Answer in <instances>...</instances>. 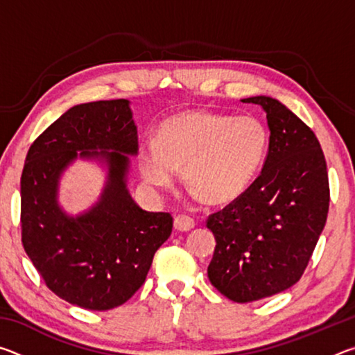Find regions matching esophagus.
<instances>
[{"label": "esophagus", "instance_id": "34e87169", "mask_svg": "<svg viewBox=\"0 0 355 355\" xmlns=\"http://www.w3.org/2000/svg\"><path fill=\"white\" fill-rule=\"evenodd\" d=\"M194 219L186 214H178L175 216V219H173V227H175V230L178 232H189L191 228H194Z\"/></svg>", "mask_w": 355, "mask_h": 355}]
</instances>
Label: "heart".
<instances>
[{"instance_id":"b5f03b06","label":"heart","mask_w":355,"mask_h":355,"mask_svg":"<svg viewBox=\"0 0 355 355\" xmlns=\"http://www.w3.org/2000/svg\"><path fill=\"white\" fill-rule=\"evenodd\" d=\"M268 139V130L254 116L184 111L159 125L156 142L142 144L141 172L147 183L167 186L183 167L186 188L209 205H220L248 189Z\"/></svg>"}]
</instances>
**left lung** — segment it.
<instances>
[{
  "instance_id": "8db88e82",
  "label": "left lung",
  "mask_w": 355,
  "mask_h": 355,
  "mask_svg": "<svg viewBox=\"0 0 355 355\" xmlns=\"http://www.w3.org/2000/svg\"><path fill=\"white\" fill-rule=\"evenodd\" d=\"M266 112L269 150L254 183L208 216L216 239L208 279L233 302L274 296L302 277L326 225L329 177L320 141L279 100H241Z\"/></svg>"
}]
</instances>
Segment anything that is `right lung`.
Masks as SVG:
<instances>
[{
  "label": "right lung",
  "instance_id": "right-lung-1",
  "mask_svg": "<svg viewBox=\"0 0 355 355\" xmlns=\"http://www.w3.org/2000/svg\"><path fill=\"white\" fill-rule=\"evenodd\" d=\"M78 151L105 160L108 182L101 200L71 218L58 208L57 182ZM136 153L137 130L123 98L70 107L28 150L20 182L23 248L45 285L78 307L103 311L127 302L172 233L169 213L144 211L128 194V155Z\"/></svg>",
  "mask_w": 355,
  "mask_h": 355
}]
</instances>
